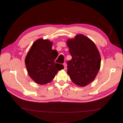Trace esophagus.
Returning a JSON list of instances; mask_svg holds the SVG:
<instances>
[{
	"instance_id": "obj_1",
	"label": "esophagus",
	"mask_w": 123,
	"mask_h": 123,
	"mask_svg": "<svg viewBox=\"0 0 123 123\" xmlns=\"http://www.w3.org/2000/svg\"><path fill=\"white\" fill-rule=\"evenodd\" d=\"M63 65H64V70H67V64L65 63H63Z\"/></svg>"
}]
</instances>
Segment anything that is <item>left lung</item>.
<instances>
[{
	"label": "left lung",
	"mask_w": 123,
	"mask_h": 123,
	"mask_svg": "<svg viewBox=\"0 0 123 123\" xmlns=\"http://www.w3.org/2000/svg\"><path fill=\"white\" fill-rule=\"evenodd\" d=\"M67 45L72 56L67 63V73L77 85L85 86L92 81L100 68L101 57L92 40L82 34L68 39Z\"/></svg>",
	"instance_id": "obj_1"
}]
</instances>
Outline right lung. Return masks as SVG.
I'll return each instance as SVG.
<instances>
[{
	"label": "right lung",
	"instance_id": "obj_1",
	"mask_svg": "<svg viewBox=\"0 0 123 123\" xmlns=\"http://www.w3.org/2000/svg\"><path fill=\"white\" fill-rule=\"evenodd\" d=\"M52 43L39 39L35 42L26 56L25 65L31 78L37 84L44 85L55 78L63 65L55 63L58 52L52 49Z\"/></svg>",
	"mask_w": 123,
	"mask_h": 123
}]
</instances>
